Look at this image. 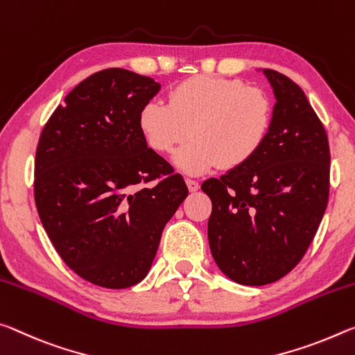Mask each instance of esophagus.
<instances>
[{
	"label": "esophagus",
	"instance_id": "34e87169",
	"mask_svg": "<svg viewBox=\"0 0 355 355\" xmlns=\"http://www.w3.org/2000/svg\"><path fill=\"white\" fill-rule=\"evenodd\" d=\"M185 184H187V187H189L190 191H196V190L200 189V184L196 182V181H193V179H187V181H185Z\"/></svg>",
	"mask_w": 355,
	"mask_h": 355
}]
</instances>
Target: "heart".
Here are the masks:
<instances>
[{"label":"heart","mask_w":355,"mask_h":355,"mask_svg":"<svg viewBox=\"0 0 355 355\" xmlns=\"http://www.w3.org/2000/svg\"><path fill=\"white\" fill-rule=\"evenodd\" d=\"M138 124L160 154H173L193 138L174 157L185 174H202L218 165L232 170L252 160L264 144L272 103L263 89L241 80L201 75L174 86L168 102L144 103Z\"/></svg>","instance_id":"b5f03b06"}]
</instances>
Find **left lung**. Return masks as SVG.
Instances as JSON below:
<instances>
[{
    "instance_id": "obj_1",
    "label": "left lung",
    "mask_w": 355,
    "mask_h": 355,
    "mask_svg": "<svg viewBox=\"0 0 355 355\" xmlns=\"http://www.w3.org/2000/svg\"><path fill=\"white\" fill-rule=\"evenodd\" d=\"M275 96L258 154L201 190L212 201L207 239L218 269L245 286L280 280L304 257L327 207L330 153L305 92L272 69Z\"/></svg>"
}]
</instances>
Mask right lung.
Wrapping results in <instances>:
<instances>
[{
	"label": "right lung",
	"instance_id": "add662e5",
	"mask_svg": "<svg viewBox=\"0 0 355 355\" xmlns=\"http://www.w3.org/2000/svg\"><path fill=\"white\" fill-rule=\"evenodd\" d=\"M160 88L127 69L96 72L69 92L40 133L34 162L40 222L64 263L97 286L141 282L162 231L189 195L138 124L139 110Z\"/></svg>",
	"mask_w": 355,
	"mask_h": 355
}]
</instances>
